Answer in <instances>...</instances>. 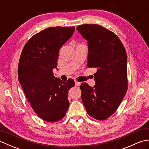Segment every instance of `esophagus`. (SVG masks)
<instances>
[{
	"label": "esophagus",
	"instance_id": "obj_1",
	"mask_svg": "<svg viewBox=\"0 0 149 149\" xmlns=\"http://www.w3.org/2000/svg\"><path fill=\"white\" fill-rule=\"evenodd\" d=\"M75 86H79L80 85H81L80 82H78L77 81H75Z\"/></svg>",
	"mask_w": 149,
	"mask_h": 149
}]
</instances>
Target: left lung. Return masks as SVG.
I'll list each match as a JSON object with an SVG mask.
<instances>
[{"label":"left lung","mask_w":149,"mask_h":149,"mask_svg":"<svg viewBox=\"0 0 149 149\" xmlns=\"http://www.w3.org/2000/svg\"><path fill=\"white\" fill-rule=\"evenodd\" d=\"M77 30L88 42L87 66L97 69L93 88L81 83V99L90 116L106 120L118 109L127 91L125 47L115 33L100 25H81Z\"/></svg>","instance_id":"1"}]
</instances>
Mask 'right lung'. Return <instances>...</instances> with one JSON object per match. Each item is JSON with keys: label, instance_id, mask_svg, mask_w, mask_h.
Masks as SVG:
<instances>
[{"label": "right lung", "instance_id": "add662e5", "mask_svg": "<svg viewBox=\"0 0 149 149\" xmlns=\"http://www.w3.org/2000/svg\"><path fill=\"white\" fill-rule=\"evenodd\" d=\"M75 27H52L34 34L22 50L18 66V80L34 111L40 118L55 122L69 107L68 92L75 83L54 75L59 50L74 34Z\"/></svg>", "mask_w": 149, "mask_h": 149}]
</instances>
